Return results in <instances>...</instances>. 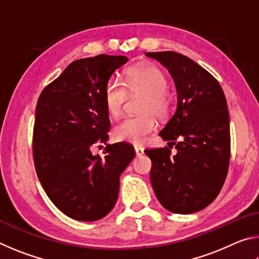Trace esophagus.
Listing matches in <instances>:
<instances>
[{
	"label": "esophagus",
	"mask_w": 259,
	"mask_h": 259,
	"mask_svg": "<svg viewBox=\"0 0 259 259\" xmlns=\"http://www.w3.org/2000/svg\"><path fill=\"white\" fill-rule=\"evenodd\" d=\"M135 151H136V155L137 156H142L144 154V148L142 146H135Z\"/></svg>",
	"instance_id": "1"
}]
</instances>
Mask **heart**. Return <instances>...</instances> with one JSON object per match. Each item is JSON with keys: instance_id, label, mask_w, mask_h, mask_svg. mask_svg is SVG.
I'll use <instances>...</instances> for the list:
<instances>
[{"instance_id": "obj_1", "label": "heart", "mask_w": 259, "mask_h": 259, "mask_svg": "<svg viewBox=\"0 0 259 259\" xmlns=\"http://www.w3.org/2000/svg\"><path fill=\"white\" fill-rule=\"evenodd\" d=\"M166 77L154 65L135 66L125 72L122 82L111 78L105 85L104 103L113 117L119 116L128 98V94H144L138 115L125 116L113 129L117 142L142 145L157 126L156 116L166 117L172 108V96L166 90Z\"/></svg>"}]
</instances>
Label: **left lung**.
<instances>
[{"mask_svg": "<svg viewBox=\"0 0 259 259\" xmlns=\"http://www.w3.org/2000/svg\"><path fill=\"white\" fill-rule=\"evenodd\" d=\"M146 56L168 68L178 97L176 112L159 134L177 153L172 155L166 146L145 151L152 160L153 190L169 211H200L216 199L229 171L230 115L224 91L186 56L174 51Z\"/></svg>", "mask_w": 259, "mask_h": 259, "instance_id": "left-lung-1", "label": "left lung"}]
</instances>
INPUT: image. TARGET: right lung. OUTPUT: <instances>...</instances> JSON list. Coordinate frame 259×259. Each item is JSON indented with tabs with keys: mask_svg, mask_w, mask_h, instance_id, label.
<instances>
[{
	"mask_svg": "<svg viewBox=\"0 0 259 259\" xmlns=\"http://www.w3.org/2000/svg\"><path fill=\"white\" fill-rule=\"evenodd\" d=\"M124 56L98 55L73 61L38 97L33 130V159L38 181L61 212L75 221L95 222L117 200L120 176L136 155L125 143L105 147L111 122L104 89Z\"/></svg>",
	"mask_w": 259,
	"mask_h": 259,
	"instance_id": "obj_1",
	"label": "right lung"
}]
</instances>
